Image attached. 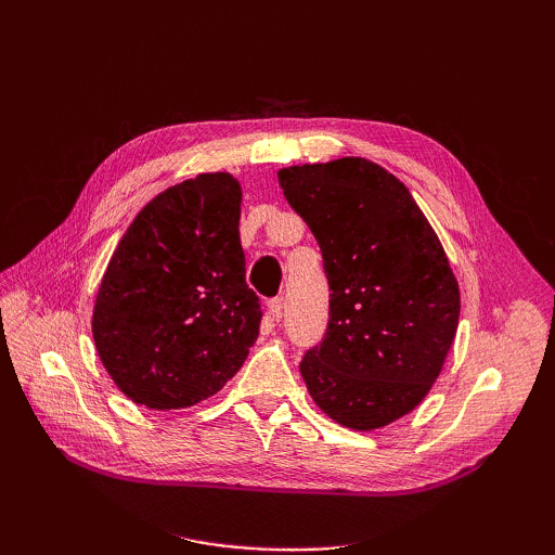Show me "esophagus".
Returning a JSON list of instances; mask_svg holds the SVG:
<instances>
[{"label": "esophagus", "instance_id": "esophagus-1", "mask_svg": "<svg viewBox=\"0 0 555 555\" xmlns=\"http://www.w3.org/2000/svg\"><path fill=\"white\" fill-rule=\"evenodd\" d=\"M282 306H284L282 296H275V298L268 300V314H271L273 322H280V317H282Z\"/></svg>", "mask_w": 555, "mask_h": 555}]
</instances>
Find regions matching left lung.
<instances>
[{
	"label": "left lung",
	"instance_id": "left-lung-1",
	"mask_svg": "<svg viewBox=\"0 0 555 555\" xmlns=\"http://www.w3.org/2000/svg\"><path fill=\"white\" fill-rule=\"evenodd\" d=\"M278 178L314 233L331 292L326 333L300 375L333 422L382 428L438 379L459 326V282L410 190L382 166L345 157Z\"/></svg>",
	"mask_w": 555,
	"mask_h": 555
}]
</instances>
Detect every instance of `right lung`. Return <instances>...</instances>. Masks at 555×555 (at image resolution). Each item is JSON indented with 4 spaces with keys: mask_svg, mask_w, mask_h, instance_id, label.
<instances>
[{
    "mask_svg": "<svg viewBox=\"0 0 555 555\" xmlns=\"http://www.w3.org/2000/svg\"><path fill=\"white\" fill-rule=\"evenodd\" d=\"M241 184L201 173L155 196L113 251L92 314L94 345L120 391L150 410L210 398L259 338L245 282Z\"/></svg>",
    "mask_w": 555,
    "mask_h": 555,
    "instance_id": "add662e5",
    "label": "right lung"
}]
</instances>
